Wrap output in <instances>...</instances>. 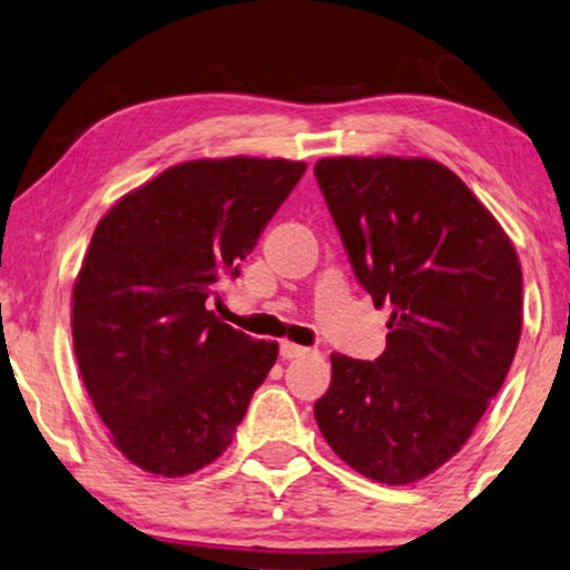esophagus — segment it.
Returning <instances> with one entry per match:
<instances>
[{
    "label": "esophagus",
    "mask_w": 570,
    "mask_h": 570,
    "mask_svg": "<svg viewBox=\"0 0 570 570\" xmlns=\"http://www.w3.org/2000/svg\"><path fill=\"white\" fill-rule=\"evenodd\" d=\"M278 350H282V357H284V360L302 357V355H306V352H309L306 347H302V345H294V342H288V340H284V342H282V347H278Z\"/></svg>",
    "instance_id": "34e87169"
}]
</instances>
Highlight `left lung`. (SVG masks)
Returning a JSON list of instances; mask_svg holds the SVG:
<instances>
[{"instance_id":"left-lung-1","label":"left lung","mask_w":570,"mask_h":570,"mask_svg":"<svg viewBox=\"0 0 570 570\" xmlns=\"http://www.w3.org/2000/svg\"><path fill=\"white\" fill-rule=\"evenodd\" d=\"M357 282L391 306L375 363L334 355L314 403L342 462L383 484L446 464L508 377L522 330V268L494 215L423 157L314 165Z\"/></svg>"}]
</instances>
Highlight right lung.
Listing matches in <instances>:
<instances>
[{"label":"right lung","instance_id":"right-lung-1","mask_svg":"<svg viewBox=\"0 0 570 570\" xmlns=\"http://www.w3.org/2000/svg\"><path fill=\"white\" fill-rule=\"evenodd\" d=\"M288 159H193L124 195L73 284L76 360L114 446L149 474L185 476L230 446L278 342L205 306L299 183Z\"/></svg>","mask_w":570,"mask_h":570}]
</instances>
